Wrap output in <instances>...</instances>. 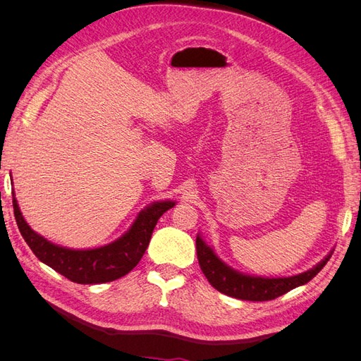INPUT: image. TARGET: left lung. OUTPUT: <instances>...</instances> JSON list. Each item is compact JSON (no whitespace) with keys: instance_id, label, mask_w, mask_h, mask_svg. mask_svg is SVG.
I'll return each mask as SVG.
<instances>
[{"instance_id":"8db88e82","label":"left lung","mask_w":361,"mask_h":361,"mask_svg":"<svg viewBox=\"0 0 361 361\" xmlns=\"http://www.w3.org/2000/svg\"><path fill=\"white\" fill-rule=\"evenodd\" d=\"M195 247H197L199 265L207 281H209L218 292L228 295V297L247 301L274 300L283 293H286L301 285H305V283L310 281L325 267V264L330 260L333 255L331 251V253L324 260H321L318 265L302 272V274L281 279H265L245 276L235 271L233 268L227 267L221 259H218V256L214 253V250L206 245V243L200 236L195 239Z\"/></svg>"}]
</instances>
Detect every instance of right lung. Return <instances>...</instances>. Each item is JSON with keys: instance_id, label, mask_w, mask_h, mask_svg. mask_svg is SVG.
I'll return each instance as SVG.
<instances>
[{"instance_id": "obj_1", "label": "right lung", "mask_w": 361, "mask_h": 361, "mask_svg": "<svg viewBox=\"0 0 361 361\" xmlns=\"http://www.w3.org/2000/svg\"><path fill=\"white\" fill-rule=\"evenodd\" d=\"M174 206V202H155L141 211L129 231L117 241L93 250H71L47 241L24 220L13 197V212L19 232L32 253L43 264L80 285L113 281L133 271L150 243L159 216Z\"/></svg>"}]
</instances>
